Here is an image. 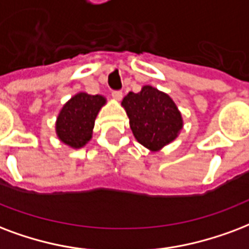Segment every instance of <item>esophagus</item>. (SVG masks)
<instances>
[{
    "instance_id": "esophagus-1",
    "label": "esophagus",
    "mask_w": 249,
    "mask_h": 249,
    "mask_svg": "<svg viewBox=\"0 0 249 249\" xmlns=\"http://www.w3.org/2000/svg\"><path fill=\"white\" fill-rule=\"evenodd\" d=\"M112 96H113L116 100H121V98H123V91L120 90L112 91Z\"/></svg>"
}]
</instances>
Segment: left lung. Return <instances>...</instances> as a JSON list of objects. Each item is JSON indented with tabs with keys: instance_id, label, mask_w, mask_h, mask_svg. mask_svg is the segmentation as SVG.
Instances as JSON below:
<instances>
[{
	"instance_id": "1",
	"label": "left lung",
	"mask_w": 249,
	"mask_h": 249,
	"mask_svg": "<svg viewBox=\"0 0 249 249\" xmlns=\"http://www.w3.org/2000/svg\"><path fill=\"white\" fill-rule=\"evenodd\" d=\"M121 106L136 140L151 151H159L174 141L183 128L181 113L174 100L154 87L143 86L137 94L129 92Z\"/></svg>"
}]
</instances>
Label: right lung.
<instances>
[{"mask_svg": "<svg viewBox=\"0 0 249 249\" xmlns=\"http://www.w3.org/2000/svg\"><path fill=\"white\" fill-rule=\"evenodd\" d=\"M106 104L102 95L79 92L64 104L56 121V133L65 145L79 149L92 137L95 119Z\"/></svg>", "mask_w": 249, "mask_h": 249, "instance_id": "right-lung-1", "label": "right lung"}]
</instances>
